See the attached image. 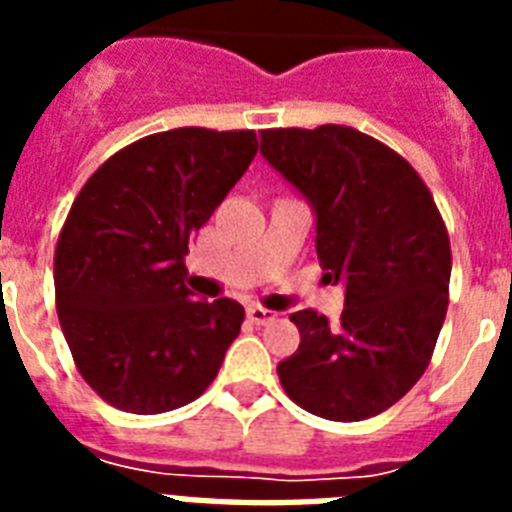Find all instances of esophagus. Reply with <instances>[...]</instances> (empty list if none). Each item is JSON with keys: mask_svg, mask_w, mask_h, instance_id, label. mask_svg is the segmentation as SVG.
<instances>
[{"mask_svg": "<svg viewBox=\"0 0 512 512\" xmlns=\"http://www.w3.org/2000/svg\"><path fill=\"white\" fill-rule=\"evenodd\" d=\"M247 316L252 324H268V321L276 319V313L268 311V308H263V305H249Z\"/></svg>", "mask_w": 512, "mask_h": 512, "instance_id": "esophagus-1", "label": "esophagus"}]
</instances>
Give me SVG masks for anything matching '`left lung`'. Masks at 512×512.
Segmentation results:
<instances>
[{
  "label": "left lung",
  "mask_w": 512,
  "mask_h": 512,
  "mask_svg": "<svg viewBox=\"0 0 512 512\" xmlns=\"http://www.w3.org/2000/svg\"><path fill=\"white\" fill-rule=\"evenodd\" d=\"M260 154L313 212L324 281L345 289L340 327L289 319L300 348L276 372L305 412L358 422L385 412L428 369L449 305L452 249L436 201L396 151L364 132H260Z\"/></svg>",
  "instance_id": "obj_1"
}]
</instances>
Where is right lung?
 Wrapping results in <instances>:
<instances>
[{"label":"right lung","mask_w":512,"mask_h":512,"mask_svg":"<svg viewBox=\"0 0 512 512\" xmlns=\"http://www.w3.org/2000/svg\"><path fill=\"white\" fill-rule=\"evenodd\" d=\"M257 154L252 130L156 132L84 183L55 249V300L76 369L116 409L162 414L215 380L244 308L185 287L188 241Z\"/></svg>","instance_id":"right-lung-1"}]
</instances>
